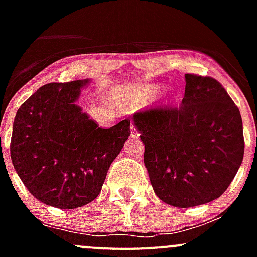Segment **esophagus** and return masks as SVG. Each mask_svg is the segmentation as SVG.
Returning a JSON list of instances; mask_svg holds the SVG:
<instances>
[{
    "label": "esophagus",
    "mask_w": 257,
    "mask_h": 257,
    "mask_svg": "<svg viewBox=\"0 0 257 257\" xmlns=\"http://www.w3.org/2000/svg\"><path fill=\"white\" fill-rule=\"evenodd\" d=\"M141 136L138 132V129L136 128V125L134 124H132L131 125V137H133V138H138V137Z\"/></svg>",
    "instance_id": "obj_1"
}]
</instances>
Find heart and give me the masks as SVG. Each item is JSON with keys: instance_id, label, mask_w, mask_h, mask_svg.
<instances>
[{"instance_id": "heart-1", "label": "heart", "mask_w": 257, "mask_h": 257, "mask_svg": "<svg viewBox=\"0 0 257 257\" xmlns=\"http://www.w3.org/2000/svg\"><path fill=\"white\" fill-rule=\"evenodd\" d=\"M159 92H160V87L158 84L144 85V87L141 89V94L143 95L145 99H150V98L155 97Z\"/></svg>"}]
</instances>
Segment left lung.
<instances>
[{"mask_svg": "<svg viewBox=\"0 0 257 257\" xmlns=\"http://www.w3.org/2000/svg\"><path fill=\"white\" fill-rule=\"evenodd\" d=\"M185 80L179 107H153L133 115L153 189L175 208L221 196L245 150L240 110L221 83L190 73Z\"/></svg>", "mask_w": 257, "mask_h": 257, "instance_id": "obj_1", "label": "left lung"}]
</instances>
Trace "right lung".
I'll list each match as a JSON object with an SVG mask.
<instances>
[{
  "instance_id": "obj_1",
  "label": "right lung",
  "mask_w": 257,
  "mask_h": 257,
  "mask_svg": "<svg viewBox=\"0 0 257 257\" xmlns=\"http://www.w3.org/2000/svg\"><path fill=\"white\" fill-rule=\"evenodd\" d=\"M88 82L45 84L15 116L12 164L28 191L54 208L76 209L94 200L131 136L129 119L99 128L76 104Z\"/></svg>"
}]
</instances>
